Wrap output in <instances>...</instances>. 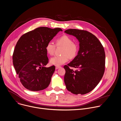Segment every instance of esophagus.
<instances>
[{"mask_svg":"<svg viewBox=\"0 0 121 121\" xmlns=\"http://www.w3.org/2000/svg\"><path fill=\"white\" fill-rule=\"evenodd\" d=\"M61 66H56V69H59V68H61Z\"/></svg>","mask_w":121,"mask_h":121,"instance_id":"obj_1","label":"esophagus"}]
</instances>
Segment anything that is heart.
<instances>
[{
  "instance_id": "1",
  "label": "heart",
  "mask_w": 121,
  "mask_h": 121,
  "mask_svg": "<svg viewBox=\"0 0 121 121\" xmlns=\"http://www.w3.org/2000/svg\"><path fill=\"white\" fill-rule=\"evenodd\" d=\"M57 47H63L62 51V55L55 56L51 58L50 63L53 65L59 66L63 65L68 61L69 57L71 59L74 58L78 53V46L77 44L73 42L71 38L67 35H63L58 38L56 41ZM56 49L55 45L52 42H48L46 47L47 53L52 56Z\"/></svg>"
}]
</instances>
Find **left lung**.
I'll return each mask as SVG.
<instances>
[{"mask_svg":"<svg viewBox=\"0 0 121 121\" xmlns=\"http://www.w3.org/2000/svg\"><path fill=\"white\" fill-rule=\"evenodd\" d=\"M65 32L74 36L79 42L77 55L64 66L66 88L75 95L86 94L97 86L104 75L105 63L104 47L95 35L87 31L69 29ZM69 67L77 70L74 71Z\"/></svg>","mask_w":121,"mask_h":121,"instance_id":"1","label":"left lung"}]
</instances>
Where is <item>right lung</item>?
<instances>
[{
    "mask_svg": "<svg viewBox=\"0 0 121 121\" xmlns=\"http://www.w3.org/2000/svg\"><path fill=\"white\" fill-rule=\"evenodd\" d=\"M60 28L39 27L22 35L16 45L13 63L23 86L32 91L42 90L49 85L55 66L48 63L47 44L59 32Z\"/></svg>",
    "mask_w": 121,
    "mask_h": 121,
    "instance_id": "add662e5",
    "label": "right lung"
}]
</instances>
